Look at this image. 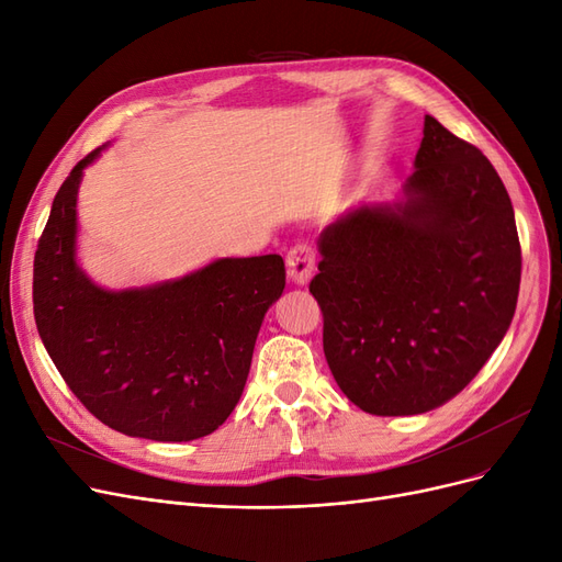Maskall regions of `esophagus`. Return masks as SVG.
<instances>
[{
	"label": "esophagus",
	"mask_w": 562,
	"mask_h": 562,
	"mask_svg": "<svg viewBox=\"0 0 562 562\" xmlns=\"http://www.w3.org/2000/svg\"><path fill=\"white\" fill-rule=\"evenodd\" d=\"M288 277L297 283H307L316 269V250L310 244H295L285 255Z\"/></svg>",
	"instance_id": "esophagus-1"
}]
</instances>
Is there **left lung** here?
<instances>
[{"mask_svg":"<svg viewBox=\"0 0 562 562\" xmlns=\"http://www.w3.org/2000/svg\"><path fill=\"white\" fill-rule=\"evenodd\" d=\"M310 283L337 386L370 415H419L459 394L506 335L520 288L512 199L479 147L424 116L405 201L321 234Z\"/></svg>","mask_w":562,"mask_h":562,"instance_id":"1","label":"left lung"}]
</instances>
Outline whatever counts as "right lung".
Segmentation results:
<instances>
[{
    "instance_id": "add662e5",
    "label": "right lung",
    "mask_w": 562,
    "mask_h": 562,
    "mask_svg": "<svg viewBox=\"0 0 562 562\" xmlns=\"http://www.w3.org/2000/svg\"><path fill=\"white\" fill-rule=\"evenodd\" d=\"M98 151L65 178L40 236V337L65 384L110 429L171 443L209 436L241 398L265 312L283 293V258H227L173 283L103 291L75 262L77 190Z\"/></svg>"
}]
</instances>
